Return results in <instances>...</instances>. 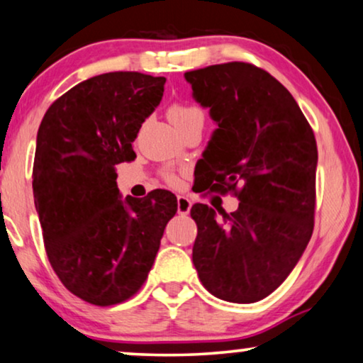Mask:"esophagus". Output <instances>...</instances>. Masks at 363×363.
I'll use <instances>...</instances> for the list:
<instances>
[{
	"instance_id": "obj_1",
	"label": "esophagus",
	"mask_w": 363,
	"mask_h": 363,
	"mask_svg": "<svg viewBox=\"0 0 363 363\" xmlns=\"http://www.w3.org/2000/svg\"><path fill=\"white\" fill-rule=\"evenodd\" d=\"M191 201L187 199L186 196H179L177 197V212L179 214H189L191 211Z\"/></svg>"
}]
</instances>
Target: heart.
<instances>
[{"label":"heart","instance_id":"1","mask_svg":"<svg viewBox=\"0 0 363 363\" xmlns=\"http://www.w3.org/2000/svg\"><path fill=\"white\" fill-rule=\"evenodd\" d=\"M169 119H171V123L176 125V128H181V125L191 123V121L194 119H204V114H202V111L199 108H196V106L174 104L171 106V109H169ZM167 179L172 184L177 182L176 176H169Z\"/></svg>","mask_w":363,"mask_h":363}]
</instances>
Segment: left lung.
I'll list each match as a JSON object with an SVG mask.
<instances>
[{
  "mask_svg": "<svg viewBox=\"0 0 363 363\" xmlns=\"http://www.w3.org/2000/svg\"><path fill=\"white\" fill-rule=\"evenodd\" d=\"M184 77L217 125L201 159L202 184L242 186L230 214L192 206V262L212 296L262 301L289 277L312 238L315 138L292 94L260 67L225 62Z\"/></svg>",
  "mask_w": 363,
  "mask_h": 363,
  "instance_id": "1",
  "label": "left lung"
}]
</instances>
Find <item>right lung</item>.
I'll return each mask as SVG.
<instances>
[{
	"instance_id": "1",
	"label": "right lung",
	"mask_w": 363,
	"mask_h": 363,
	"mask_svg": "<svg viewBox=\"0 0 363 363\" xmlns=\"http://www.w3.org/2000/svg\"><path fill=\"white\" fill-rule=\"evenodd\" d=\"M164 84L141 72L94 76L56 99L38 129L33 194L48 259L67 291L94 306L141 289L177 211L172 192L123 197L116 182Z\"/></svg>"
}]
</instances>
